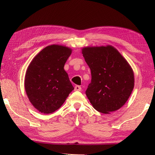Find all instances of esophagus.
<instances>
[{"instance_id":"1","label":"esophagus","mask_w":155,"mask_h":155,"mask_svg":"<svg viewBox=\"0 0 155 155\" xmlns=\"http://www.w3.org/2000/svg\"><path fill=\"white\" fill-rule=\"evenodd\" d=\"M74 90L75 91H81V87L79 85H76L74 87Z\"/></svg>"}]
</instances>
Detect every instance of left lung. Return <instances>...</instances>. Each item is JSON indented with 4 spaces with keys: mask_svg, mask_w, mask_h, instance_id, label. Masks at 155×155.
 <instances>
[{
    "mask_svg": "<svg viewBox=\"0 0 155 155\" xmlns=\"http://www.w3.org/2000/svg\"><path fill=\"white\" fill-rule=\"evenodd\" d=\"M83 56L91 70L86 96L96 111L110 114L124 105L134 87L132 68L111 46L85 47Z\"/></svg>",
    "mask_w": 155,
    "mask_h": 155,
    "instance_id": "left-lung-1",
    "label": "left lung"
}]
</instances>
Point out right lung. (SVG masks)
Returning a JSON list of instances; mask_svg holds the SVG:
<instances>
[{
  "label": "right lung",
  "instance_id": "1",
  "mask_svg": "<svg viewBox=\"0 0 155 155\" xmlns=\"http://www.w3.org/2000/svg\"><path fill=\"white\" fill-rule=\"evenodd\" d=\"M71 52V49L64 46H46L28 65L25 91L31 104L40 112L55 111L74 90L64 68Z\"/></svg>",
  "mask_w": 155,
  "mask_h": 155
}]
</instances>
